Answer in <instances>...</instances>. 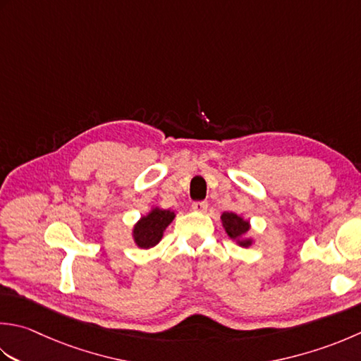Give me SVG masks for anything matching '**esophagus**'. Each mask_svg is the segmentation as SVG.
<instances>
[{"label": "esophagus", "mask_w": 361, "mask_h": 361, "mask_svg": "<svg viewBox=\"0 0 361 361\" xmlns=\"http://www.w3.org/2000/svg\"><path fill=\"white\" fill-rule=\"evenodd\" d=\"M208 202H204V200H202V202H194L192 203V209L194 211H199V213H207V209H208Z\"/></svg>", "instance_id": "34e87169"}]
</instances>
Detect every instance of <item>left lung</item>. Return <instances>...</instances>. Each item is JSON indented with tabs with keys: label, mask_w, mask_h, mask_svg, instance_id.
I'll use <instances>...</instances> for the list:
<instances>
[{
	"label": "left lung",
	"mask_w": 361,
	"mask_h": 361,
	"mask_svg": "<svg viewBox=\"0 0 361 361\" xmlns=\"http://www.w3.org/2000/svg\"><path fill=\"white\" fill-rule=\"evenodd\" d=\"M221 219L224 222L225 231L228 233V236L231 239L241 238L243 235H245L247 231H249V222L243 221V219L235 213H224ZM239 244H241L243 247L250 245V239H244V241H239Z\"/></svg>",
	"instance_id": "1"
}]
</instances>
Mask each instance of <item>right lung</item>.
<instances>
[{
    "instance_id": "obj_1",
    "label": "right lung",
    "mask_w": 361,
    "mask_h": 361,
    "mask_svg": "<svg viewBox=\"0 0 361 361\" xmlns=\"http://www.w3.org/2000/svg\"><path fill=\"white\" fill-rule=\"evenodd\" d=\"M175 214L169 209H153L150 214L140 219L134 227V241L142 249L157 245L167 225L173 221Z\"/></svg>"
}]
</instances>
